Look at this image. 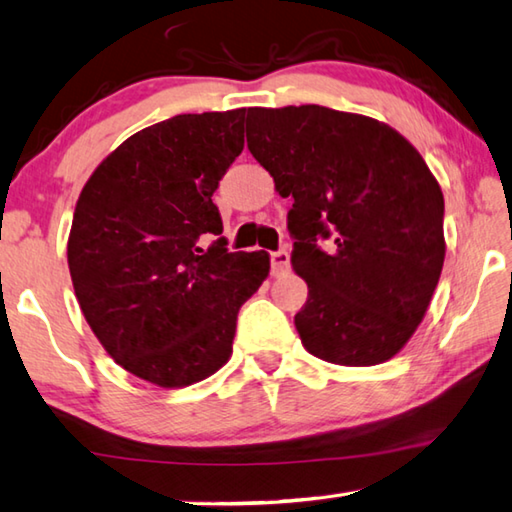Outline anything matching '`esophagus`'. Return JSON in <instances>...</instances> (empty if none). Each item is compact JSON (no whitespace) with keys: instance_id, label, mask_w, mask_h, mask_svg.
<instances>
[{"instance_id":"1","label":"esophagus","mask_w":512,"mask_h":512,"mask_svg":"<svg viewBox=\"0 0 512 512\" xmlns=\"http://www.w3.org/2000/svg\"><path fill=\"white\" fill-rule=\"evenodd\" d=\"M291 266V257L287 250H277V253H271V271L273 275H280L284 271H289Z\"/></svg>"}]
</instances>
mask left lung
<instances>
[{
    "mask_svg": "<svg viewBox=\"0 0 512 512\" xmlns=\"http://www.w3.org/2000/svg\"><path fill=\"white\" fill-rule=\"evenodd\" d=\"M248 151L293 198L291 264L309 296L305 350L339 366L393 359L422 323L445 262L440 185L384 121L325 106L248 108ZM333 239V250L315 241Z\"/></svg>",
    "mask_w": 512,
    "mask_h": 512,
    "instance_id": "left-lung-1",
    "label": "left lung"
}]
</instances>
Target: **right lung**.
Listing matches in <instances>:
<instances>
[{"mask_svg":"<svg viewBox=\"0 0 512 512\" xmlns=\"http://www.w3.org/2000/svg\"><path fill=\"white\" fill-rule=\"evenodd\" d=\"M244 108L178 115L121 142L85 183L67 239L74 293L94 336L131 375L185 388L232 357L239 307L271 271L228 253L214 189L244 151Z\"/></svg>","mask_w":512,"mask_h":512,"instance_id":"1","label":"right lung"}]
</instances>
